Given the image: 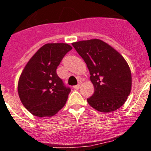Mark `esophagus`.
Returning <instances> with one entry per match:
<instances>
[{"mask_svg":"<svg viewBox=\"0 0 151 151\" xmlns=\"http://www.w3.org/2000/svg\"><path fill=\"white\" fill-rule=\"evenodd\" d=\"M80 86H81L80 84H78V85H76V86H73V88H74L75 89H78L79 88H80Z\"/></svg>","mask_w":151,"mask_h":151,"instance_id":"34e87169","label":"esophagus"}]
</instances>
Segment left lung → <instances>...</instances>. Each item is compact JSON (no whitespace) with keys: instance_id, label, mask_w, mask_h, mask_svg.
<instances>
[{"instance_id":"8db88e82","label":"left lung","mask_w":151,"mask_h":151,"mask_svg":"<svg viewBox=\"0 0 151 151\" xmlns=\"http://www.w3.org/2000/svg\"><path fill=\"white\" fill-rule=\"evenodd\" d=\"M83 58L94 86L93 95L87 102L93 109L111 113L127 101L132 87L129 65L122 55L100 39L85 40L72 43Z\"/></svg>"}]
</instances>
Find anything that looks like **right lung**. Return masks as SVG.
<instances>
[{
  "mask_svg": "<svg viewBox=\"0 0 151 151\" xmlns=\"http://www.w3.org/2000/svg\"><path fill=\"white\" fill-rule=\"evenodd\" d=\"M72 48L66 43L44 45L24 68L17 92L24 106L34 116L50 117L65 105L71 90L58 76L56 68Z\"/></svg>",
  "mask_w": 151,
  "mask_h": 151,
  "instance_id": "obj_1",
  "label": "right lung"
}]
</instances>
